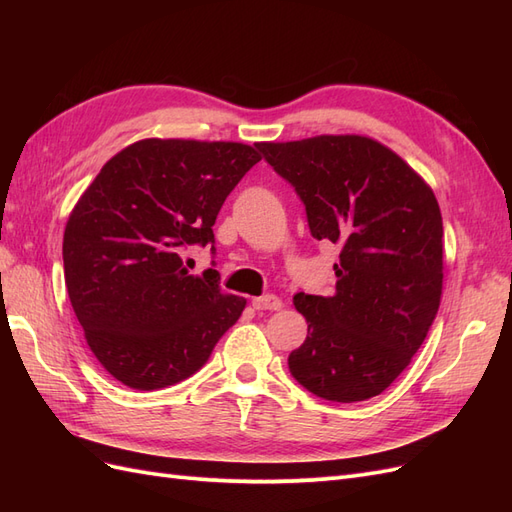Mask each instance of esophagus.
I'll return each mask as SVG.
<instances>
[{
  "instance_id": "1",
  "label": "esophagus",
  "mask_w": 512,
  "mask_h": 512,
  "mask_svg": "<svg viewBox=\"0 0 512 512\" xmlns=\"http://www.w3.org/2000/svg\"><path fill=\"white\" fill-rule=\"evenodd\" d=\"M254 309L258 312H267V309H280L282 307V299L275 297V294H262V297L252 299Z\"/></svg>"
}]
</instances>
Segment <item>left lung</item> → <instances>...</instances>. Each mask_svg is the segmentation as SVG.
<instances>
[{
	"instance_id": "8db88e82",
	"label": "left lung",
	"mask_w": 512,
	"mask_h": 512,
	"mask_svg": "<svg viewBox=\"0 0 512 512\" xmlns=\"http://www.w3.org/2000/svg\"><path fill=\"white\" fill-rule=\"evenodd\" d=\"M305 205L312 237L342 247L335 294H294L307 320L288 369L316 397L389 389L425 342L442 297V215L429 185L367 136L258 143Z\"/></svg>"
}]
</instances>
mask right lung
Listing matches in <instances>:
<instances>
[{"instance_id":"add662e5","label":"right lung","mask_w":512,"mask_h":512,"mask_svg":"<svg viewBox=\"0 0 512 512\" xmlns=\"http://www.w3.org/2000/svg\"><path fill=\"white\" fill-rule=\"evenodd\" d=\"M260 153L243 143L145 138L108 160L64 232L70 303L102 367L156 391L203 367L245 307L181 252L211 245L226 196Z\"/></svg>"}]
</instances>
